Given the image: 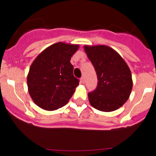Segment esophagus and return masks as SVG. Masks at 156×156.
I'll use <instances>...</instances> for the list:
<instances>
[{
  "mask_svg": "<svg viewBox=\"0 0 156 156\" xmlns=\"http://www.w3.org/2000/svg\"><path fill=\"white\" fill-rule=\"evenodd\" d=\"M80 82L83 83H84V82H85V80H84L83 77H81V78H80Z\"/></svg>",
  "mask_w": 156,
  "mask_h": 156,
  "instance_id": "esophagus-1",
  "label": "esophagus"
}]
</instances>
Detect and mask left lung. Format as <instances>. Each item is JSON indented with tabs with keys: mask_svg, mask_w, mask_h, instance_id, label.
Wrapping results in <instances>:
<instances>
[{
	"mask_svg": "<svg viewBox=\"0 0 156 156\" xmlns=\"http://www.w3.org/2000/svg\"><path fill=\"white\" fill-rule=\"evenodd\" d=\"M98 76V86L88 94L92 106L101 112L115 111L129 98L132 88L131 72L120 55L106 45L84 46Z\"/></svg>",
	"mask_w": 156,
	"mask_h": 156,
	"instance_id": "obj_1",
	"label": "left lung"
}]
</instances>
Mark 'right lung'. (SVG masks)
I'll use <instances>...</instances> for the list:
<instances>
[{"label":"right lung","mask_w":156,"mask_h":156,"mask_svg":"<svg viewBox=\"0 0 156 156\" xmlns=\"http://www.w3.org/2000/svg\"><path fill=\"white\" fill-rule=\"evenodd\" d=\"M78 48V44L57 42L39 53L31 64L27 76L28 92L41 108L56 110L73 96L79 80L73 76L70 59Z\"/></svg>","instance_id":"1"}]
</instances>
